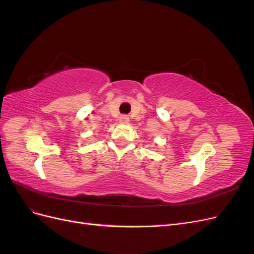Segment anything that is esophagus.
Here are the masks:
<instances>
[{
	"label": "esophagus",
	"instance_id": "esophagus-1",
	"mask_svg": "<svg viewBox=\"0 0 254 254\" xmlns=\"http://www.w3.org/2000/svg\"><path fill=\"white\" fill-rule=\"evenodd\" d=\"M120 122L124 123V124H127V123L129 122V118L126 117V115H123V117L120 119Z\"/></svg>",
	"mask_w": 254,
	"mask_h": 254
}]
</instances>
